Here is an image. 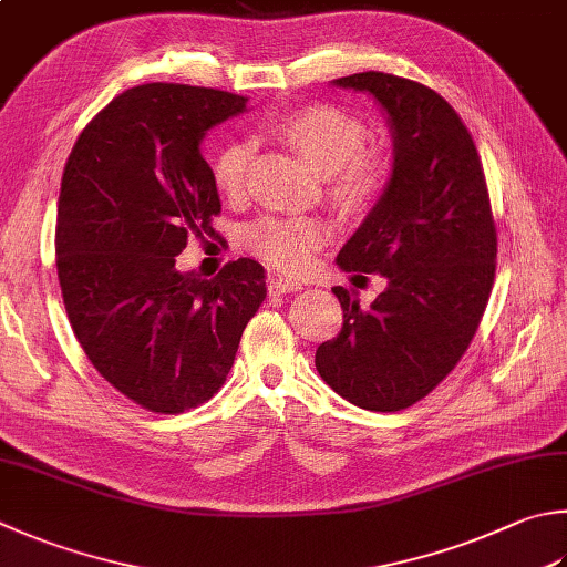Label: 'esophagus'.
<instances>
[{
  "label": "esophagus",
  "mask_w": 567,
  "mask_h": 567,
  "mask_svg": "<svg viewBox=\"0 0 567 567\" xmlns=\"http://www.w3.org/2000/svg\"><path fill=\"white\" fill-rule=\"evenodd\" d=\"M303 284L296 281V279H286V276H276V279L269 281V291L271 293H296L301 291Z\"/></svg>",
  "instance_id": "1"
}]
</instances>
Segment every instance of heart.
I'll list each match as a JSON object with an SVG mask.
<instances>
[{
  "label": "heart",
  "mask_w": 567,
  "mask_h": 567,
  "mask_svg": "<svg viewBox=\"0 0 567 567\" xmlns=\"http://www.w3.org/2000/svg\"><path fill=\"white\" fill-rule=\"evenodd\" d=\"M274 135L326 179V195L343 217H362L378 205L390 179L382 153L368 151V131L355 115L328 103L303 105L271 123ZM249 147L227 143L212 159V177L224 197H239ZM328 239L316 217H261L244 231V247L281 271H303Z\"/></svg>",
  "instance_id": "b5f03b06"
}]
</instances>
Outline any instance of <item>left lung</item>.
Returning <instances> with one entry per match:
<instances>
[{
  "label": "left lung",
  "mask_w": 567,
  "mask_h": 567,
  "mask_svg": "<svg viewBox=\"0 0 567 567\" xmlns=\"http://www.w3.org/2000/svg\"><path fill=\"white\" fill-rule=\"evenodd\" d=\"M330 83L372 95L390 125L388 187L336 259L388 286L368 308L333 288L343 328L318 346L316 370L358 408L398 412L430 394L472 343L494 286L496 227L476 145L440 93L380 71Z\"/></svg>",
  "instance_id": "obj_1"
}]
</instances>
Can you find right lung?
Here are the masks:
<instances>
[{
    "mask_svg": "<svg viewBox=\"0 0 567 567\" xmlns=\"http://www.w3.org/2000/svg\"><path fill=\"white\" fill-rule=\"evenodd\" d=\"M247 99L179 83L127 89L85 125L61 179L56 269L93 368L141 408L177 414L215 394L266 298L264 266L177 271L189 234L215 237L221 202L207 131Z\"/></svg>",
    "mask_w": 567,
    "mask_h": 567,
    "instance_id": "right-lung-1",
    "label": "right lung"
}]
</instances>
